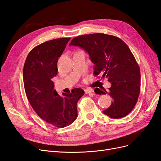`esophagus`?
<instances>
[{
    "mask_svg": "<svg viewBox=\"0 0 161 161\" xmlns=\"http://www.w3.org/2000/svg\"><path fill=\"white\" fill-rule=\"evenodd\" d=\"M85 92L86 94H89V93H91V92H93V90L92 89H85Z\"/></svg>",
    "mask_w": 161,
    "mask_h": 161,
    "instance_id": "esophagus-1",
    "label": "esophagus"
}]
</instances>
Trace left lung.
I'll return each instance as SVG.
<instances>
[{"mask_svg": "<svg viewBox=\"0 0 161 161\" xmlns=\"http://www.w3.org/2000/svg\"><path fill=\"white\" fill-rule=\"evenodd\" d=\"M69 45L79 46L88 53L95 64L93 75H101L111 83L109 92L95 91L99 95L108 93L113 99L103 114L114 119L128 115L138 99L140 71L126 43L116 36L97 33L76 37Z\"/></svg>", "mask_w": 161, "mask_h": 161, "instance_id": "8db88e82", "label": "left lung"}]
</instances>
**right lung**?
<instances>
[{
    "label": "right lung",
    "instance_id": "1",
    "mask_svg": "<svg viewBox=\"0 0 161 161\" xmlns=\"http://www.w3.org/2000/svg\"><path fill=\"white\" fill-rule=\"evenodd\" d=\"M70 37L42 43L30 51L23 67V84L27 99L40 118L57 128L70 125L77 118L76 104L84 95L81 89L61 97L52 79L58 74L57 62Z\"/></svg>",
    "mask_w": 161,
    "mask_h": 161
}]
</instances>
